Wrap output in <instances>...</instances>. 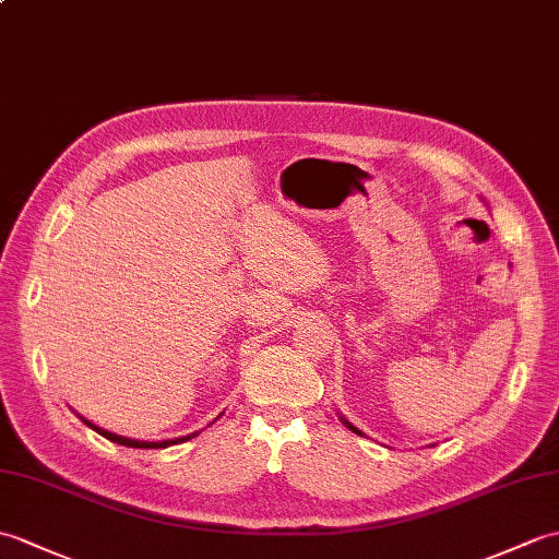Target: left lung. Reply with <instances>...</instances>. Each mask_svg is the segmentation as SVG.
I'll list each match as a JSON object with an SVG mask.
<instances>
[{
    "label": "left lung",
    "instance_id": "1",
    "mask_svg": "<svg viewBox=\"0 0 559 559\" xmlns=\"http://www.w3.org/2000/svg\"><path fill=\"white\" fill-rule=\"evenodd\" d=\"M345 424H347V421H345ZM347 428H353V431H355V433H359V431H357V428H355L353 424H347Z\"/></svg>",
    "mask_w": 559,
    "mask_h": 559
}]
</instances>
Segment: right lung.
<instances>
[{
  "instance_id": "obj_1",
  "label": "right lung",
  "mask_w": 559,
  "mask_h": 559,
  "mask_svg": "<svg viewBox=\"0 0 559 559\" xmlns=\"http://www.w3.org/2000/svg\"><path fill=\"white\" fill-rule=\"evenodd\" d=\"M85 424H87L90 428H95V431H97L99 436L111 440V443H119V445H126V448H168V445H176V443H186V440H190V438H194V436L200 433V431H194V433H190V436L176 438V440H162V443H147V440H133V438H123V436L109 433V431H104V428H97L95 424H90V421H85Z\"/></svg>"
}]
</instances>
